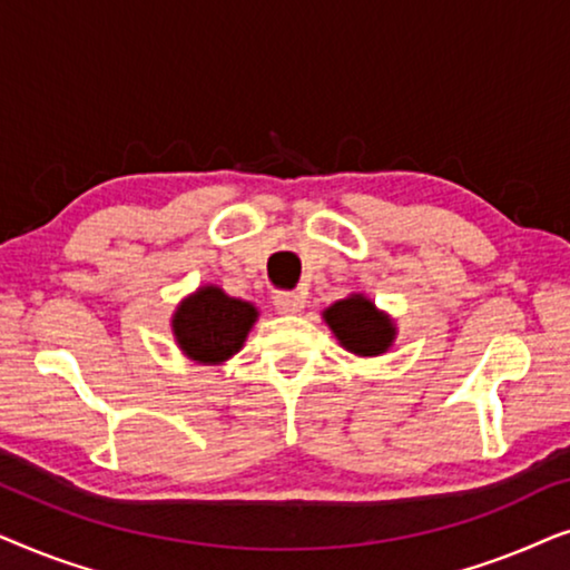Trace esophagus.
I'll return each instance as SVG.
<instances>
[{"label": "esophagus", "mask_w": 570, "mask_h": 570, "mask_svg": "<svg viewBox=\"0 0 570 570\" xmlns=\"http://www.w3.org/2000/svg\"><path fill=\"white\" fill-rule=\"evenodd\" d=\"M275 308L277 314H298V311H303V295L298 293H277L275 295Z\"/></svg>", "instance_id": "esophagus-1"}]
</instances>
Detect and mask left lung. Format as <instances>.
<instances>
[{
    "label": "left lung",
    "mask_w": 570,
    "mask_h": 570,
    "mask_svg": "<svg viewBox=\"0 0 570 570\" xmlns=\"http://www.w3.org/2000/svg\"><path fill=\"white\" fill-rule=\"evenodd\" d=\"M322 318L340 345L357 357L384 355L396 340L394 318L363 293H350L347 298L332 303Z\"/></svg>",
    "instance_id": "8db88e82"
}]
</instances>
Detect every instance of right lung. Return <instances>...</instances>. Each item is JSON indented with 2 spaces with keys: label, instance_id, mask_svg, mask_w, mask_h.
<instances>
[{
  "label": "right lung",
  "instance_id": "obj_1",
  "mask_svg": "<svg viewBox=\"0 0 570 570\" xmlns=\"http://www.w3.org/2000/svg\"><path fill=\"white\" fill-rule=\"evenodd\" d=\"M259 318L254 303L230 298L223 287L202 285L178 303L170 332L181 353L199 365H223L244 347Z\"/></svg>",
  "mask_w": 570,
  "mask_h": 570
}]
</instances>
